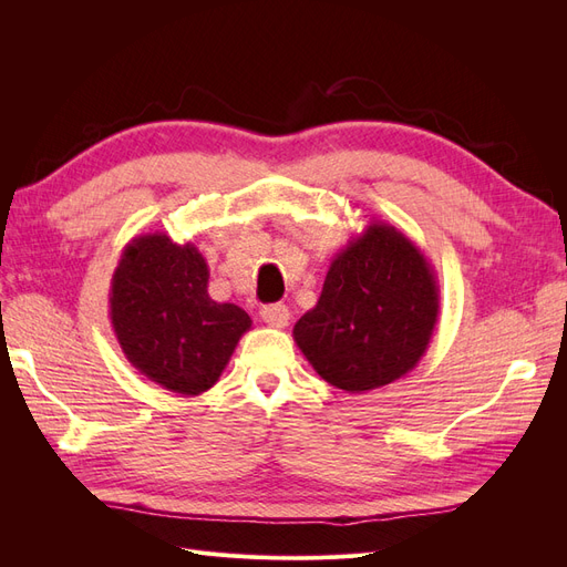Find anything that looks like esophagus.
I'll list each match as a JSON object with an SVG mask.
<instances>
[{
  "label": "esophagus",
  "instance_id": "esophagus-1",
  "mask_svg": "<svg viewBox=\"0 0 567 567\" xmlns=\"http://www.w3.org/2000/svg\"><path fill=\"white\" fill-rule=\"evenodd\" d=\"M260 317H262V321H265L267 326H271V329H284V326H288V321H290L288 307H286V305H281V302L262 307V310H260Z\"/></svg>",
  "mask_w": 567,
  "mask_h": 567
}]
</instances>
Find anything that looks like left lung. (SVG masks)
Wrapping results in <instances>:
<instances>
[{
	"instance_id": "left-lung-1",
	"label": "left lung",
	"mask_w": 567,
	"mask_h": 567,
	"mask_svg": "<svg viewBox=\"0 0 567 567\" xmlns=\"http://www.w3.org/2000/svg\"><path fill=\"white\" fill-rule=\"evenodd\" d=\"M440 315L437 277L421 248L385 221L342 248L293 338L326 383L367 392L402 379L427 350Z\"/></svg>"
}]
</instances>
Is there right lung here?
<instances>
[{
	"mask_svg": "<svg viewBox=\"0 0 567 567\" xmlns=\"http://www.w3.org/2000/svg\"><path fill=\"white\" fill-rule=\"evenodd\" d=\"M210 269L194 244L156 231L125 246L111 281V323L127 362L161 388L210 390L250 329V317L208 296Z\"/></svg>",
	"mask_w": 567,
	"mask_h": 567,
	"instance_id": "add662e5",
	"label": "right lung"
}]
</instances>
